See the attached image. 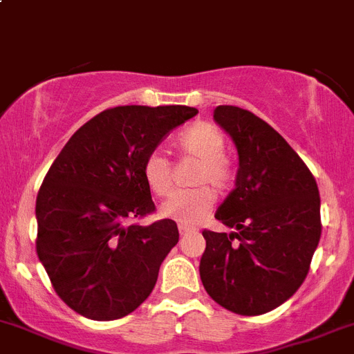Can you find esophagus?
<instances>
[{
    "label": "esophagus",
    "mask_w": 354,
    "mask_h": 354,
    "mask_svg": "<svg viewBox=\"0 0 354 354\" xmlns=\"http://www.w3.org/2000/svg\"><path fill=\"white\" fill-rule=\"evenodd\" d=\"M196 227H192V225H187V224H180L178 225V231H180V234H187V232L194 231Z\"/></svg>",
    "instance_id": "esophagus-1"
}]
</instances>
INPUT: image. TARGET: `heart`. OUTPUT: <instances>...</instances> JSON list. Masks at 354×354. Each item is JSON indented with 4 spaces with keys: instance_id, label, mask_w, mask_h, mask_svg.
Here are the masks:
<instances>
[{
    "instance_id": "heart-1",
    "label": "heart",
    "mask_w": 354,
    "mask_h": 354,
    "mask_svg": "<svg viewBox=\"0 0 354 354\" xmlns=\"http://www.w3.org/2000/svg\"><path fill=\"white\" fill-rule=\"evenodd\" d=\"M225 146L227 141L222 130L209 122L194 123L178 136L176 148L187 157L199 160L192 183L203 187L171 194L160 205V215L164 218L192 225L208 215L215 203V194L205 183H209L215 190H225L232 180V167L224 157ZM141 173L146 187L157 196H165L171 190L173 165L157 149L146 155Z\"/></svg>"
}]
</instances>
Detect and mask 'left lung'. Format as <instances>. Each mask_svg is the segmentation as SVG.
I'll list each match as a JSON object with an SVG mask.
<instances>
[{
    "label": "left lung",
    "mask_w": 354,
    "mask_h": 354,
    "mask_svg": "<svg viewBox=\"0 0 354 354\" xmlns=\"http://www.w3.org/2000/svg\"><path fill=\"white\" fill-rule=\"evenodd\" d=\"M213 120L236 146L238 173L215 213L232 231H203L201 280L224 308L259 316L304 284L321 238L319 190L295 149L256 114L218 106Z\"/></svg>",
    "instance_id": "left-lung-1"
}]
</instances>
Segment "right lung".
<instances>
[{
  "label": "right lung",
  "instance_id": "1",
  "mask_svg": "<svg viewBox=\"0 0 354 354\" xmlns=\"http://www.w3.org/2000/svg\"><path fill=\"white\" fill-rule=\"evenodd\" d=\"M187 106H122L91 118L68 139L37 196V254L54 291L81 316L113 321L153 291L162 261L180 240L155 212L141 165L173 129L194 118Z\"/></svg>",
  "mask_w": 354,
  "mask_h": 354
}]
</instances>
